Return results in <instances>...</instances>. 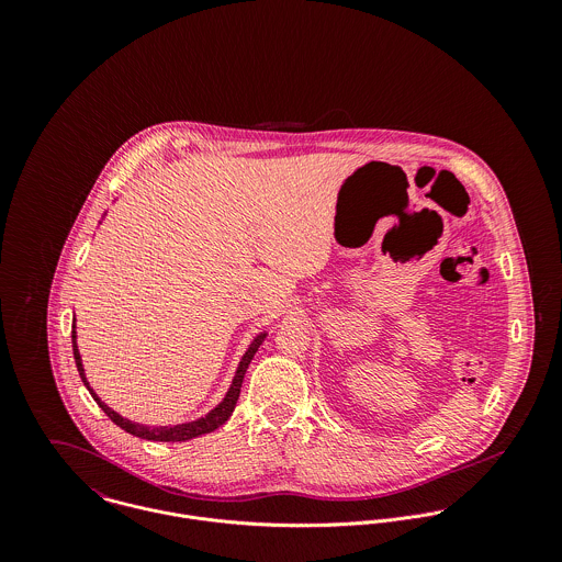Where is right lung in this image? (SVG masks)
I'll return each instance as SVG.
<instances>
[{
  "instance_id": "1",
  "label": "right lung",
  "mask_w": 562,
  "mask_h": 562,
  "mask_svg": "<svg viewBox=\"0 0 562 562\" xmlns=\"http://www.w3.org/2000/svg\"><path fill=\"white\" fill-rule=\"evenodd\" d=\"M266 335H268V333H259V335L248 344V348H246V352H244V357L240 359V366H238V370H236V376H234V383H232L227 396L223 398L221 404H216L205 417H199V419L186 422V424H175V426H147V424H138V422H132V419L119 415L114 408H110L105 402L101 401V398L90 390V385H88V381H86V374H83L78 341H76V339H78L76 318H74V330H71L76 366H78L81 381H83V385L88 387L90 396L94 398V402L101 406V411H103L116 426H121L125 432H130V435H134V437L147 439V441H188V439L207 435V432L216 430L218 426H223V424L232 417V413H234V408H236V402L240 398L241 381H244V374H246V370H248V363H250V359L255 357V352H257V348L261 346V341L266 339Z\"/></svg>"
}]
</instances>
